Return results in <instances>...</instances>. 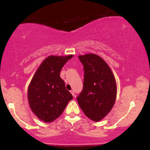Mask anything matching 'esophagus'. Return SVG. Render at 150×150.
Here are the masks:
<instances>
[{
    "label": "esophagus",
    "mask_w": 150,
    "mask_h": 150,
    "mask_svg": "<svg viewBox=\"0 0 150 150\" xmlns=\"http://www.w3.org/2000/svg\"><path fill=\"white\" fill-rule=\"evenodd\" d=\"M70 92H71V94H72V96H74V97H75V96H75V93H74V90H71V91Z\"/></svg>",
    "instance_id": "obj_1"
}]
</instances>
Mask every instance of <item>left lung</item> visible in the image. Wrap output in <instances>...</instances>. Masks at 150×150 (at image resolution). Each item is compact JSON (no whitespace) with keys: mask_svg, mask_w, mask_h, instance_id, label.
I'll return each instance as SVG.
<instances>
[{"mask_svg":"<svg viewBox=\"0 0 150 150\" xmlns=\"http://www.w3.org/2000/svg\"><path fill=\"white\" fill-rule=\"evenodd\" d=\"M84 66L83 91L77 97L85 115L99 122L111 110L115 102L117 84L112 71L104 59L95 54L79 55Z\"/></svg>","mask_w":150,"mask_h":150,"instance_id":"8db88e82","label":"left lung"}]
</instances>
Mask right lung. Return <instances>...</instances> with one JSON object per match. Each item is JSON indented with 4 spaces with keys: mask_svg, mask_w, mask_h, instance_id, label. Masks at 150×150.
<instances>
[{
    "mask_svg": "<svg viewBox=\"0 0 150 150\" xmlns=\"http://www.w3.org/2000/svg\"><path fill=\"white\" fill-rule=\"evenodd\" d=\"M73 55L45 59L33 77L28 88L30 109L40 120L50 123L58 118L73 96L60 77L61 69Z\"/></svg>",
    "mask_w": 150,
    "mask_h": 150,
    "instance_id": "1",
    "label": "right lung"
}]
</instances>
